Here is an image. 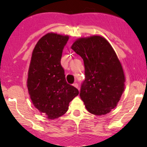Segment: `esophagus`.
Returning <instances> with one entry per match:
<instances>
[{
    "label": "esophagus",
    "mask_w": 147,
    "mask_h": 147,
    "mask_svg": "<svg viewBox=\"0 0 147 147\" xmlns=\"http://www.w3.org/2000/svg\"><path fill=\"white\" fill-rule=\"evenodd\" d=\"M73 86H74V87H76V88H78V90H79V85H78V83H77V82L74 83Z\"/></svg>",
    "instance_id": "1"
}]
</instances>
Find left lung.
Segmentation results:
<instances>
[{
    "label": "left lung",
    "mask_w": 147,
    "mask_h": 147,
    "mask_svg": "<svg viewBox=\"0 0 147 147\" xmlns=\"http://www.w3.org/2000/svg\"><path fill=\"white\" fill-rule=\"evenodd\" d=\"M71 48L84 61L81 100L90 113L106 115L117 106L124 90V72L115 50L105 38L97 35L80 38Z\"/></svg>",
    "instance_id": "obj_1"
}]
</instances>
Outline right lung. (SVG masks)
Returning <instances> with one entry per match:
<instances>
[{"label": "right lung", "mask_w": 147, "mask_h": 147, "mask_svg": "<svg viewBox=\"0 0 147 147\" xmlns=\"http://www.w3.org/2000/svg\"><path fill=\"white\" fill-rule=\"evenodd\" d=\"M69 36L47 33L37 42L31 57L27 86L32 104L50 119L66 113L79 91L66 82L63 50Z\"/></svg>", "instance_id": "obj_1"}]
</instances>
